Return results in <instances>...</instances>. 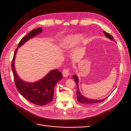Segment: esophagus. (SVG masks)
Wrapping results in <instances>:
<instances>
[{"label": "esophagus", "instance_id": "1", "mask_svg": "<svg viewBox=\"0 0 131 131\" xmlns=\"http://www.w3.org/2000/svg\"><path fill=\"white\" fill-rule=\"evenodd\" d=\"M62 73H63V75L64 77H68L69 74H70V71L69 69L68 68H65L63 69V71H62Z\"/></svg>", "mask_w": 131, "mask_h": 131}]
</instances>
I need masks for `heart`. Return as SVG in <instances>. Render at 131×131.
I'll use <instances>...</instances> for the list:
<instances>
[{"instance_id": "obj_1", "label": "heart", "mask_w": 131, "mask_h": 131, "mask_svg": "<svg viewBox=\"0 0 131 131\" xmlns=\"http://www.w3.org/2000/svg\"><path fill=\"white\" fill-rule=\"evenodd\" d=\"M82 39L81 35H74L67 36L63 39L62 46L65 49H70L79 43Z\"/></svg>"}]
</instances>
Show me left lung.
<instances>
[{"instance_id": "1", "label": "left lung", "mask_w": 131, "mask_h": 131, "mask_svg": "<svg viewBox=\"0 0 131 131\" xmlns=\"http://www.w3.org/2000/svg\"><path fill=\"white\" fill-rule=\"evenodd\" d=\"M104 33L105 34V35H106V37L109 39H110L111 40L114 41V38L111 35H110L109 33L106 32L105 31H104ZM74 81L76 82V84H77V100L78 101V102H79L81 103L82 104H96L97 103H101L102 102H103L104 100H106V99H104L103 100H93V99H89L88 98H86L85 97H84L83 96H82V95H81V93L79 91V86H78V82H79V80L78 78V77L75 75H73L72 76Z\"/></svg>"}]
</instances>
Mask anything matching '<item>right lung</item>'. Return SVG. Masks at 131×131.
<instances>
[{
	"instance_id": "right-lung-1",
	"label": "right lung",
	"mask_w": 131,
	"mask_h": 131,
	"mask_svg": "<svg viewBox=\"0 0 131 131\" xmlns=\"http://www.w3.org/2000/svg\"><path fill=\"white\" fill-rule=\"evenodd\" d=\"M42 31L41 27L38 28L31 30L23 37L14 52L11 63L14 82L18 91L25 99L31 103L40 106L46 105L53 100L54 86L63 78L62 72L54 69L49 72L46 77L40 81L29 83L20 79L15 70L14 63L17 49Z\"/></svg>"
}]
</instances>
